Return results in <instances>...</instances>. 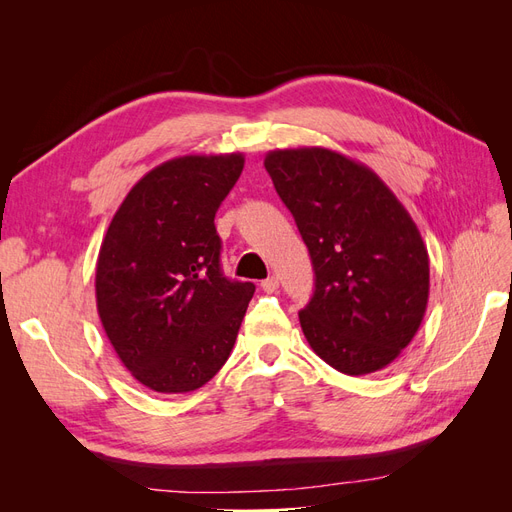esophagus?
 Masks as SVG:
<instances>
[{"instance_id":"obj_1","label":"esophagus","mask_w":512,"mask_h":512,"mask_svg":"<svg viewBox=\"0 0 512 512\" xmlns=\"http://www.w3.org/2000/svg\"><path fill=\"white\" fill-rule=\"evenodd\" d=\"M260 288L265 292H275L277 288H280V280H277V275H271V277H267V280L260 282Z\"/></svg>"}]
</instances>
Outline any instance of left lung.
Masks as SVG:
<instances>
[{
    "label": "left lung",
    "mask_w": 512,
    "mask_h": 512,
    "mask_svg": "<svg viewBox=\"0 0 512 512\" xmlns=\"http://www.w3.org/2000/svg\"><path fill=\"white\" fill-rule=\"evenodd\" d=\"M265 168L312 256L316 290L299 312L309 346L348 376L391 365L429 301L410 213L369 166L327 147L269 151Z\"/></svg>",
    "instance_id": "1"
}]
</instances>
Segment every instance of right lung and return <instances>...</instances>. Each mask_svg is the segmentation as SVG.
Listing matches in <instances>:
<instances>
[{
  "mask_svg": "<svg viewBox=\"0 0 512 512\" xmlns=\"http://www.w3.org/2000/svg\"><path fill=\"white\" fill-rule=\"evenodd\" d=\"M243 164V153H194L156 166L102 239L98 316L119 361L156 393H190L218 374L254 297L252 282L224 277L213 224Z\"/></svg>",
  "mask_w": 512,
  "mask_h": 512,
  "instance_id": "1",
  "label": "right lung"
}]
</instances>
